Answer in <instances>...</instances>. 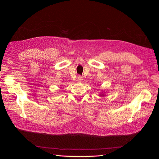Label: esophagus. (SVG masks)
I'll list each match as a JSON object with an SVG mask.
<instances>
[{
  "instance_id": "34e87169",
  "label": "esophagus",
  "mask_w": 159,
  "mask_h": 159,
  "mask_svg": "<svg viewBox=\"0 0 159 159\" xmlns=\"http://www.w3.org/2000/svg\"><path fill=\"white\" fill-rule=\"evenodd\" d=\"M82 80H83V78H82V76H81V75H78V81H79V82H81V81H82Z\"/></svg>"
}]
</instances>
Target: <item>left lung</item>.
Returning a JSON list of instances; mask_svg holds the SVG:
<instances>
[{
  "label": "left lung",
  "mask_w": 159,
  "mask_h": 159,
  "mask_svg": "<svg viewBox=\"0 0 159 159\" xmlns=\"http://www.w3.org/2000/svg\"><path fill=\"white\" fill-rule=\"evenodd\" d=\"M102 96H103V94H102Z\"/></svg>",
  "instance_id": "8db88e82"
}]
</instances>
